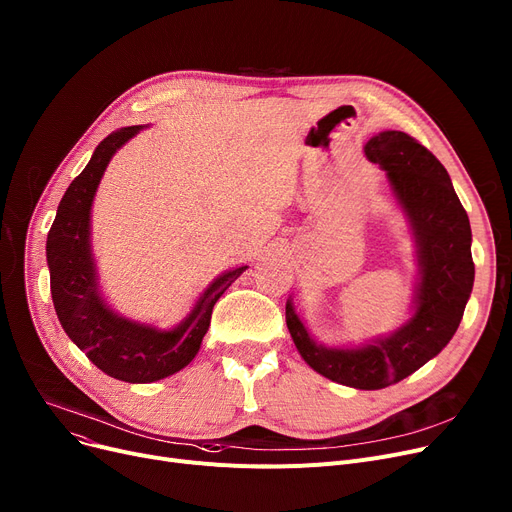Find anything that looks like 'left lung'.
I'll list each match as a JSON object with an SVG mask.
<instances>
[{
    "mask_svg": "<svg viewBox=\"0 0 512 512\" xmlns=\"http://www.w3.org/2000/svg\"><path fill=\"white\" fill-rule=\"evenodd\" d=\"M365 155L386 172L415 236V313L394 334L357 348L317 344L292 301L286 303V326L301 357L324 378L357 390H380L405 380L450 342L471 297L475 265L467 211L436 155L400 130L375 134Z\"/></svg>",
    "mask_w": 512,
    "mask_h": 512,
    "instance_id": "1",
    "label": "left lung"
}]
</instances>
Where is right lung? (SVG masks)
<instances>
[{"instance_id": "right-lung-1", "label": "right lung", "mask_w": 512, "mask_h": 512, "mask_svg": "<svg viewBox=\"0 0 512 512\" xmlns=\"http://www.w3.org/2000/svg\"><path fill=\"white\" fill-rule=\"evenodd\" d=\"M143 126L120 128L97 145L87 168L64 193L47 234L51 299L68 338L110 378L149 384L180 371L199 353L211 311L247 265L215 278L193 311L172 330H157L114 313L103 301L91 253V207L114 153Z\"/></svg>"}]
</instances>
